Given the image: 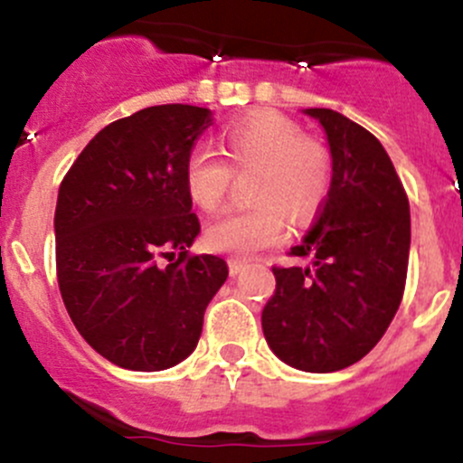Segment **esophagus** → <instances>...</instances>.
I'll list each match as a JSON object with an SVG mask.
<instances>
[{"label": "esophagus", "mask_w": 463, "mask_h": 463, "mask_svg": "<svg viewBox=\"0 0 463 463\" xmlns=\"http://www.w3.org/2000/svg\"><path fill=\"white\" fill-rule=\"evenodd\" d=\"M228 269H231V275L235 278V275L244 273V270L249 269V264H246V261H241V260H228Z\"/></svg>", "instance_id": "esophagus-1"}]
</instances>
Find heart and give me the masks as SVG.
I'll return each mask as SVG.
<instances>
[{
    "label": "heart",
    "instance_id": "1",
    "mask_svg": "<svg viewBox=\"0 0 463 463\" xmlns=\"http://www.w3.org/2000/svg\"><path fill=\"white\" fill-rule=\"evenodd\" d=\"M223 149L232 170H255L246 210H226L205 228V246L232 258H253L287 235L288 214L296 222L309 217L325 199L331 181V161L320 143L305 138L298 123L270 109L244 116L223 134ZM228 163L205 145H194L184 163L188 197L199 208L222 203L231 185Z\"/></svg>",
    "mask_w": 463,
    "mask_h": 463
}]
</instances>
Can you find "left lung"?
Returning <instances> with one entry per match:
<instances>
[{"instance_id": "1", "label": "left lung", "mask_w": 463, "mask_h": 463, "mask_svg": "<svg viewBox=\"0 0 463 463\" xmlns=\"http://www.w3.org/2000/svg\"><path fill=\"white\" fill-rule=\"evenodd\" d=\"M325 129L331 184L318 219L273 269L261 329L275 356L302 372H338L374 349L401 305L410 258V203L374 134L334 109H305Z\"/></svg>"}]
</instances>
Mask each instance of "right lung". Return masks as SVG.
<instances>
[{"label": "right lung", "mask_w": 463, "mask_h": 463, "mask_svg": "<svg viewBox=\"0 0 463 463\" xmlns=\"http://www.w3.org/2000/svg\"><path fill=\"white\" fill-rule=\"evenodd\" d=\"M213 120L205 107H145L100 129L60 185L53 228L64 307L82 338L123 370L185 361L228 278L217 255H188L202 226L184 163Z\"/></svg>", "instance_id": "obj_1"}]
</instances>
